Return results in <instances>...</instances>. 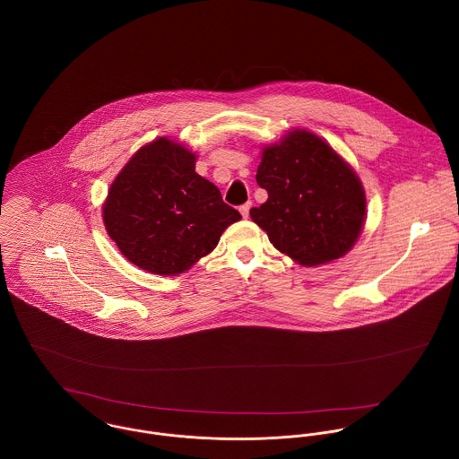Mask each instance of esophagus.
Returning <instances> with one entry per match:
<instances>
[{
    "instance_id": "1",
    "label": "esophagus",
    "mask_w": 459,
    "mask_h": 459,
    "mask_svg": "<svg viewBox=\"0 0 459 459\" xmlns=\"http://www.w3.org/2000/svg\"><path fill=\"white\" fill-rule=\"evenodd\" d=\"M249 210H251V203H246V204H242V206H240V213H242V217H244V219H247V217H249Z\"/></svg>"
}]
</instances>
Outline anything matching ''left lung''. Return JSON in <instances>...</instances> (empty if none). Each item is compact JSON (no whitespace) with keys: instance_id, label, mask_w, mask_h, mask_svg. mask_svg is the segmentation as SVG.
<instances>
[{"instance_id":"left-lung-1","label":"left lung","mask_w":459,"mask_h":459,"mask_svg":"<svg viewBox=\"0 0 459 459\" xmlns=\"http://www.w3.org/2000/svg\"><path fill=\"white\" fill-rule=\"evenodd\" d=\"M268 193L253 221L282 255L306 266L346 255L360 235L366 195L353 169L307 131L290 132L263 150L256 173Z\"/></svg>"}]
</instances>
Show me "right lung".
<instances>
[{"mask_svg":"<svg viewBox=\"0 0 459 459\" xmlns=\"http://www.w3.org/2000/svg\"><path fill=\"white\" fill-rule=\"evenodd\" d=\"M242 215L196 173V157L166 137L143 146L113 182L104 224L135 266L175 275L215 249Z\"/></svg>","mask_w":459,"mask_h":459,"instance_id":"1","label":"right lung"}]
</instances>
